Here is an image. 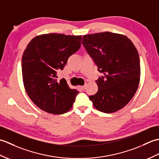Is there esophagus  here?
<instances>
[{"label":"esophagus","mask_w":159,"mask_h":159,"mask_svg":"<svg viewBox=\"0 0 159 159\" xmlns=\"http://www.w3.org/2000/svg\"><path fill=\"white\" fill-rule=\"evenodd\" d=\"M80 89L81 90H83V91H84L85 89V88H86V85H83V86H80Z\"/></svg>","instance_id":"1"}]
</instances>
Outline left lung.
<instances>
[{
	"mask_svg": "<svg viewBox=\"0 0 159 159\" xmlns=\"http://www.w3.org/2000/svg\"><path fill=\"white\" fill-rule=\"evenodd\" d=\"M82 43L104 76L89 96L96 109L111 113L122 109L135 94L140 80L139 53L126 36L111 32L84 35Z\"/></svg>",
	"mask_w": 159,
	"mask_h": 159,
	"instance_id": "1",
	"label": "left lung"
}]
</instances>
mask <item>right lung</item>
<instances>
[{
    "instance_id": "add662e5",
    "label": "right lung",
    "mask_w": 159,
    "mask_h": 159,
    "mask_svg": "<svg viewBox=\"0 0 159 159\" xmlns=\"http://www.w3.org/2000/svg\"><path fill=\"white\" fill-rule=\"evenodd\" d=\"M81 35L59 33L33 38L23 52L24 86L30 98L40 109L59 115L72 107L79 92L70 89L66 79L57 80L69 57L80 48Z\"/></svg>"
}]
</instances>
